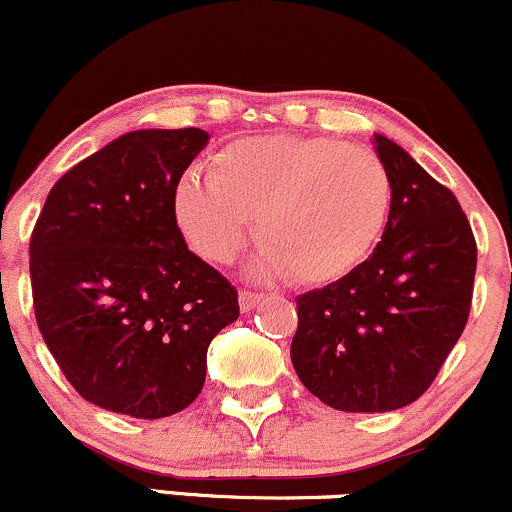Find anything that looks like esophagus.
Segmentation results:
<instances>
[{"label":"esophagus","instance_id":"obj_1","mask_svg":"<svg viewBox=\"0 0 512 512\" xmlns=\"http://www.w3.org/2000/svg\"><path fill=\"white\" fill-rule=\"evenodd\" d=\"M261 298H263V295L251 293V290H241V293H239L241 312H251V310H254L258 302H261Z\"/></svg>","mask_w":512,"mask_h":512}]
</instances>
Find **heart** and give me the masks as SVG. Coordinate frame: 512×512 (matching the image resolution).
<instances>
[{
    "label": "heart",
    "mask_w": 512,
    "mask_h": 512,
    "mask_svg": "<svg viewBox=\"0 0 512 512\" xmlns=\"http://www.w3.org/2000/svg\"><path fill=\"white\" fill-rule=\"evenodd\" d=\"M393 183L366 146L327 136L266 134L222 146L207 178L190 173L173 217L197 256L229 263L254 227L249 273L300 285L342 280L376 251L388 227Z\"/></svg>",
    "instance_id": "1"
}]
</instances>
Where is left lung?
I'll list each match as a JSON object with an SVG mask.
<instances>
[{
    "label": "left lung",
    "mask_w": 512,
    "mask_h": 512,
    "mask_svg": "<svg viewBox=\"0 0 512 512\" xmlns=\"http://www.w3.org/2000/svg\"><path fill=\"white\" fill-rule=\"evenodd\" d=\"M393 183L388 227L356 271L298 295L290 359L302 386L344 412L415 403L464 332L476 239L454 192L373 134Z\"/></svg>",
    "instance_id": "left-lung-1"
}]
</instances>
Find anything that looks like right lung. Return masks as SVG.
<instances>
[{
  "instance_id": "obj_1",
  "label": "right lung",
  "mask_w": 512,
  "mask_h": 512,
  "mask_svg": "<svg viewBox=\"0 0 512 512\" xmlns=\"http://www.w3.org/2000/svg\"><path fill=\"white\" fill-rule=\"evenodd\" d=\"M202 129L119 136L53 185L31 234L43 342L85 400L139 420L200 395L207 346L239 317L234 285L185 244L173 195Z\"/></svg>"
}]
</instances>
